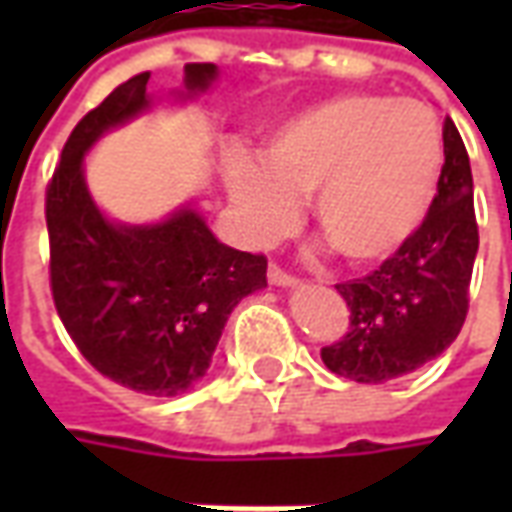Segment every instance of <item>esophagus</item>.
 Listing matches in <instances>:
<instances>
[{
  "label": "esophagus",
  "instance_id": "esophagus-1",
  "mask_svg": "<svg viewBox=\"0 0 512 512\" xmlns=\"http://www.w3.org/2000/svg\"><path fill=\"white\" fill-rule=\"evenodd\" d=\"M268 282L271 285H277V288H299L301 282L296 277H290V274H285L279 266H271L268 268Z\"/></svg>",
  "mask_w": 512,
  "mask_h": 512
}]
</instances>
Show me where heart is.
Instances as JSON below:
<instances>
[{
    "mask_svg": "<svg viewBox=\"0 0 512 512\" xmlns=\"http://www.w3.org/2000/svg\"><path fill=\"white\" fill-rule=\"evenodd\" d=\"M444 139L419 101L337 93L285 117L257 161L235 158L224 175L241 235L268 246L299 219L351 266H376L417 233L439 191Z\"/></svg>",
    "mask_w": 512,
    "mask_h": 512,
    "instance_id": "b5f03b06",
    "label": "heart"
}]
</instances>
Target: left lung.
I'll return each mask as SVG.
<instances>
[{
    "label": "left lung",
    "mask_w": 512,
    "mask_h": 512,
    "mask_svg": "<svg viewBox=\"0 0 512 512\" xmlns=\"http://www.w3.org/2000/svg\"><path fill=\"white\" fill-rule=\"evenodd\" d=\"M472 189L466 147L447 120L439 191L422 227L370 277L337 285L351 307V329L321 351L332 373L384 384L414 373L455 343L480 246Z\"/></svg>",
    "instance_id": "left-lung-1"
}]
</instances>
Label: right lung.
I'll list each match as a JSON object with an SVG mask.
<instances>
[{
    "label": "right lung",
    "instance_id": "right-lung-1",
    "mask_svg": "<svg viewBox=\"0 0 512 512\" xmlns=\"http://www.w3.org/2000/svg\"><path fill=\"white\" fill-rule=\"evenodd\" d=\"M219 79L213 62L183 68L172 104L197 101ZM139 73L73 128L46 191L51 293L90 365L134 392L175 397L205 378L230 312L263 290L266 257L222 244L194 200L158 222H117L93 200L84 158L101 136L158 106Z\"/></svg>",
    "mask_w": 512,
    "mask_h": 512
}]
</instances>
